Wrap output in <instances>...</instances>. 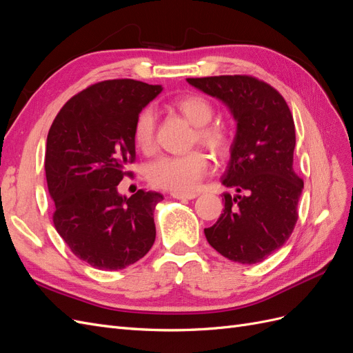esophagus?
<instances>
[{
    "instance_id": "esophagus-1",
    "label": "esophagus",
    "mask_w": 353,
    "mask_h": 353,
    "mask_svg": "<svg viewBox=\"0 0 353 353\" xmlns=\"http://www.w3.org/2000/svg\"><path fill=\"white\" fill-rule=\"evenodd\" d=\"M170 196L176 200H193L197 197L196 193H172Z\"/></svg>"
}]
</instances>
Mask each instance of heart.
<instances>
[{
  "label": "heart",
  "mask_w": 353,
  "mask_h": 353,
  "mask_svg": "<svg viewBox=\"0 0 353 353\" xmlns=\"http://www.w3.org/2000/svg\"><path fill=\"white\" fill-rule=\"evenodd\" d=\"M172 108L194 126L191 144L203 145L216 157L228 154L234 141V130L225 121H212L215 105L208 97L201 94H187L176 99ZM134 143L143 153L153 152L156 143V113L152 108H145L138 113L134 123ZM208 172L209 159L200 150L179 156H160L145 168L148 183L156 188L174 193L193 191Z\"/></svg>",
  "instance_id": "heart-1"
}]
</instances>
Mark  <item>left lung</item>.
I'll return each mask as SVG.
<instances>
[{
  "mask_svg": "<svg viewBox=\"0 0 353 353\" xmlns=\"http://www.w3.org/2000/svg\"><path fill=\"white\" fill-rule=\"evenodd\" d=\"M188 83L228 105L237 122L222 184L223 213L205 236L239 263H258L279 250L297 222L303 181L293 169L294 121L283 95L250 74L188 78Z\"/></svg>",
  "mask_w": 353,
  "mask_h": 353,
  "instance_id": "8db88e82",
  "label": "left lung"
}]
</instances>
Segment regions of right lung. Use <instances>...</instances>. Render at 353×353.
I'll use <instances>...</instances> for the list:
<instances>
[{"label": "right lung", "instance_id": "add662e5", "mask_svg": "<svg viewBox=\"0 0 353 353\" xmlns=\"http://www.w3.org/2000/svg\"><path fill=\"white\" fill-rule=\"evenodd\" d=\"M162 91L135 79L101 81L63 105L47 137L46 175L52 222L73 254L97 270L140 261L156 239L153 212L163 196L117 193L135 162L134 123Z\"/></svg>", "mask_w": 353, "mask_h": 353}]
</instances>
